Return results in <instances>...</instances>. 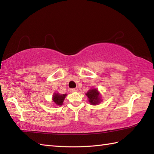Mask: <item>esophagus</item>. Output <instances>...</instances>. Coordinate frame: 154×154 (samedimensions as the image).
<instances>
[{
	"mask_svg": "<svg viewBox=\"0 0 154 154\" xmlns=\"http://www.w3.org/2000/svg\"><path fill=\"white\" fill-rule=\"evenodd\" d=\"M70 91H71V93H74V92H76V91H77V88L71 89H70Z\"/></svg>",
	"mask_w": 154,
	"mask_h": 154,
	"instance_id": "34e87169",
	"label": "esophagus"
}]
</instances>
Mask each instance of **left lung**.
<instances>
[{"label": "left lung", "mask_w": 154, "mask_h": 154, "mask_svg": "<svg viewBox=\"0 0 154 154\" xmlns=\"http://www.w3.org/2000/svg\"><path fill=\"white\" fill-rule=\"evenodd\" d=\"M85 95L88 97V101L91 105H97L102 101V95L97 88H91Z\"/></svg>", "instance_id": "1"}]
</instances>
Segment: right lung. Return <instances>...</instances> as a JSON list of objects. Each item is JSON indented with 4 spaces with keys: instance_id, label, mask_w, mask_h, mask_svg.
I'll return each mask as SVG.
<instances>
[{
    "instance_id": "add662e5",
    "label": "right lung",
    "mask_w": 154,
    "mask_h": 154,
    "mask_svg": "<svg viewBox=\"0 0 154 154\" xmlns=\"http://www.w3.org/2000/svg\"><path fill=\"white\" fill-rule=\"evenodd\" d=\"M66 96V94H61L60 93H54L52 96V102L56 106H62L64 100Z\"/></svg>"
}]
</instances>
